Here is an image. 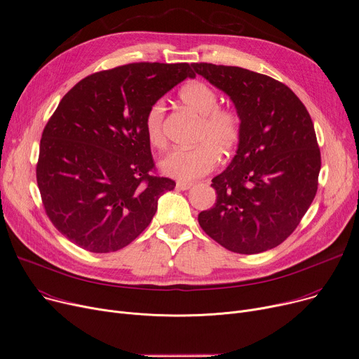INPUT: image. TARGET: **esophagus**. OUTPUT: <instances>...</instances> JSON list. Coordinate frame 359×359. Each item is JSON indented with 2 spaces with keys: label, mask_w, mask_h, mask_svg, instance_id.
<instances>
[{
  "label": "esophagus",
  "mask_w": 359,
  "mask_h": 359,
  "mask_svg": "<svg viewBox=\"0 0 359 359\" xmlns=\"http://www.w3.org/2000/svg\"><path fill=\"white\" fill-rule=\"evenodd\" d=\"M193 185H194L193 182H185V181H178L177 182V188L182 189V191H187V189H189Z\"/></svg>",
  "instance_id": "esophagus-1"
}]
</instances>
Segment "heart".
Masks as SVG:
<instances>
[{"label":"heart","instance_id":"obj_1","mask_svg":"<svg viewBox=\"0 0 359 359\" xmlns=\"http://www.w3.org/2000/svg\"><path fill=\"white\" fill-rule=\"evenodd\" d=\"M180 100L200 116L196 135L198 144L180 147L168 152L159 161V170L180 181H194L215 168L217 159H224L236 149L242 135V121L233 109L219 107V95L215 88L201 81H191L180 90ZM163 102L158 101L144 118V132L155 147L165 144Z\"/></svg>","mask_w":359,"mask_h":359}]
</instances>
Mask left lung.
<instances>
[{
	"label": "left lung",
	"instance_id": "obj_1",
	"mask_svg": "<svg viewBox=\"0 0 359 359\" xmlns=\"http://www.w3.org/2000/svg\"><path fill=\"white\" fill-rule=\"evenodd\" d=\"M194 71L222 90L242 121L238 149L212 180L217 200L198 215L205 233L236 254L283 243L309 210L320 172V149L304 104L271 76L213 63Z\"/></svg>",
	"mask_w": 359,
	"mask_h": 359
}]
</instances>
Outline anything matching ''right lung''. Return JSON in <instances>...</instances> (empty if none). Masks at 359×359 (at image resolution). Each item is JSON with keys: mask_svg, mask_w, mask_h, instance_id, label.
<instances>
[{"mask_svg": "<svg viewBox=\"0 0 359 359\" xmlns=\"http://www.w3.org/2000/svg\"><path fill=\"white\" fill-rule=\"evenodd\" d=\"M188 63H129L93 74L65 95L41 135L36 168L46 215L79 248L107 254L133 242L175 188L155 168L144 118Z\"/></svg>", "mask_w": 359, "mask_h": 359, "instance_id": "obj_1", "label": "right lung"}]
</instances>
